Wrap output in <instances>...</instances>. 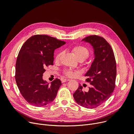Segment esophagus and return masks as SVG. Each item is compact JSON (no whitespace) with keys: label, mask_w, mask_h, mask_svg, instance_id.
I'll return each instance as SVG.
<instances>
[{"label":"esophagus","mask_w":134,"mask_h":134,"mask_svg":"<svg viewBox=\"0 0 134 134\" xmlns=\"http://www.w3.org/2000/svg\"><path fill=\"white\" fill-rule=\"evenodd\" d=\"M70 80L68 79H62V83H64V82H67V81H69Z\"/></svg>","instance_id":"esophagus-1"}]
</instances>
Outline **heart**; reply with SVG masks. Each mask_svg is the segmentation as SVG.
<instances>
[{"mask_svg":"<svg viewBox=\"0 0 134 134\" xmlns=\"http://www.w3.org/2000/svg\"><path fill=\"white\" fill-rule=\"evenodd\" d=\"M72 51L77 57V59L80 60H85L90 55V52L88 49L83 46H77L73 48ZM62 52H59L55 56V60L59 61L60 57L62 55ZM64 74L68 77H72L75 75V72L71 70L67 69L64 70Z\"/></svg>","mask_w":134,"mask_h":134,"instance_id":"b5f03b06","label":"heart"}]
</instances>
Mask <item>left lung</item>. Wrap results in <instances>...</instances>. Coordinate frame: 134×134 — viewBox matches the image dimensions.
<instances>
[{"instance_id": "1", "label": "left lung", "mask_w": 134, "mask_h": 134, "mask_svg": "<svg viewBox=\"0 0 134 134\" xmlns=\"http://www.w3.org/2000/svg\"><path fill=\"white\" fill-rule=\"evenodd\" d=\"M82 41L90 43L94 49V60L85 76L92 85L88 92L80 86L73 96L79 105L87 109L96 108L109 99L115 88L116 62L110 44L97 35L86 37Z\"/></svg>"}]
</instances>
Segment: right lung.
Returning <instances> with one entry per match:
<instances>
[{"label": "right lung", "instance_id": "1", "mask_svg": "<svg viewBox=\"0 0 134 134\" xmlns=\"http://www.w3.org/2000/svg\"><path fill=\"white\" fill-rule=\"evenodd\" d=\"M65 42L46 35L31 36L22 46L16 63L15 80L24 99L34 106L50 104L55 98L62 82L56 79L49 85L42 76L44 68L53 64L54 50Z\"/></svg>", "mask_w": 134, "mask_h": 134}]
</instances>
